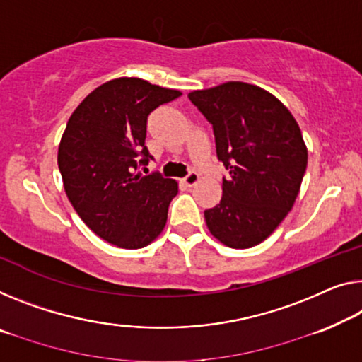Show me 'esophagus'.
<instances>
[{
    "label": "esophagus",
    "mask_w": 362,
    "mask_h": 362,
    "mask_svg": "<svg viewBox=\"0 0 362 362\" xmlns=\"http://www.w3.org/2000/svg\"><path fill=\"white\" fill-rule=\"evenodd\" d=\"M197 181H199V173H197V171H189V173L185 177H182V182H185L187 187L196 186Z\"/></svg>",
    "instance_id": "obj_1"
}]
</instances>
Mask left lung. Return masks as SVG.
I'll use <instances>...</instances> for the list:
<instances>
[{"label":"left lung","mask_w":362,"mask_h":362,"mask_svg":"<svg viewBox=\"0 0 362 362\" xmlns=\"http://www.w3.org/2000/svg\"><path fill=\"white\" fill-rule=\"evenodd\" d=\"M189 100L214 127L216 157L230 171L220 204L204 212L233 249L262 243L290 212L308 166L301 129L280 100L257 86L225 82Z\"/></svg>","instance_id":"1"}]
</instances>
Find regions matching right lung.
Instances as JSON below:
<instances>
[{
	"label": "right lung",
	"mask_w": 362,
	"mask_h": 362,
	"mask_svg": "<svg viewBox=\"0 0 362 362\" xmlns=\"http://www.w3.org/2000/svg\"><path fill=\"white\" fill-rule=\"evenodd\" d=\"M180 90L119 77L82 100L66 124L58 166L66 196L82 221L123 249L146 247L163 231L177 182L144 175L147 118Z\"/></svg>",
	"instance_id": "1"
}]
</instances>
